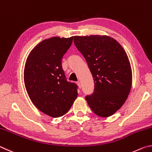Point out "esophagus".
Here are the masks:
<instances>
[{"label":"esophagus","mask_w":152,"mask_h":152,"mask_svg":"<svg viewBox=\"0 0 152 152\" xmlns=\"http://www.w3.org/2000/svg\"><path fill=\"white\" fill-rule=\"evenodd\" d=\"M77 86H78L79 88H81V83H80V82H79V81L77 82Z\"/></svg>","instance_id":"34e87169"}]
</instances>
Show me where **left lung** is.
Returning a JSON list of instances; mask_svg holds the SVG:
<instances>
[{
  "label": "left lung",
  "mask_w": 152,
  "mask_h": 152,
  "mask_svg": "<svg viewBox=\"0 0 152 152\" xmlns=\"http://www.w3.org/2000/svg\"><path fill=\"white\" fill-rule=\"evenodd\" d=\"M74 43L94 77V94L86 97L89 107L102 118L112 115L126 102L132 88V71L126 51L107 35L75 36Z\"/></svg>",
  "instance_id": "8db88e82"
}]
</instances>
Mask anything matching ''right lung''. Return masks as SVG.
Masks as SVG:
<instances>
[{
	"mask_svg": "<svg viewBox=\"0 0 152 152\" xmlns=\"http://www.w3.org/2000/svg\"><path fill=\"white\" fill-rule=\"evenodd\" d=\"M73 39L53 37L40 42L29 53L24 69V82L32 103L54 118L65 115L78 95L77 86L66 80L61 65Z\"/></svg>",
	"mask_w": 152,
	"mask_h": 152,
	"instance_id": "obj_1",
	"label": "right lung"
}]
</instances>
